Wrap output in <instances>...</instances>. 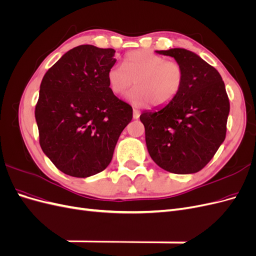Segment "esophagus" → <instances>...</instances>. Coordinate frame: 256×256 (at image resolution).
I'll return each instance as SVG.
<instances>
[{
	"label": "esophagus",
	"mask_w": 256,
	"mask_h": 256,
	"mask_svg": "<svg viewBox=\"0 0 256 256\" xmlns=\"http://www.w3.org/2000/svg\"><path fill=\"white\" fill-rule=\"evenodd\" d=\"M138 118H140V111L138 109H134V118L138 120Z\"/></svg>",
	"instance_id": "34e87169"
}]
</instances>
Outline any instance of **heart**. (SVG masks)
<instances>
[{
  "instance_id": "heart-1",
  "label": "heart",
  "mask_w": 256,
  "mask_h": 256,
  "mask_svg": "<svg viewBox=\"0 0 256 256\" xmlns=\"http://www.w3.org/2000/svg\"><path fill=\"white\" fill-rule=\"evenodd\" d=\"M184 80V68L175 60L147 50L127 54L122 67L115 65L108 72V83L114 95H122L134 82L136 88L126 99L136 106H164L180 94Z\"/></svg>"
}]
</instances>
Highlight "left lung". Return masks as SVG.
Returning <instances> with one entry per match:
<instances>
[{
  "label": "left lung",
  "instance_id": "1",
  "mask_svg": "<svg viewBox=\"0 0 256 256\" xmlns=\"http://www.w3.org/2000/svg\"><path fill=\"white\" fill-rule=\"evenodd\" d=\"M156 52L174 58L184 68V80L171 102L141 114L147 150L168 172L196 173L226 138L230 113L226 85L218 70L196 53L182 48Z\"/></svg>",
  "mask_w": 256,
  "mask_h": 256
}]
</instances>
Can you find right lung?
<instances>
[{
  "mask_svg": "<svg viewBox=\"0 0 256 256\" xmlns=\"http://www.w3.org/2000/svg\"><path fill=\"white\" fill-rule=\"evenodd\" d=\"M114 49L81 44L66 52L44 76L35 118L40 144L60 171L85 178L110 164L132 108L109 88Z\"/></svg>",
  "mask_w": 256,
  "mask_h": 256,
  "instance_id": "right-lung-1",
  "label": "right lung"
}]
</instances>
